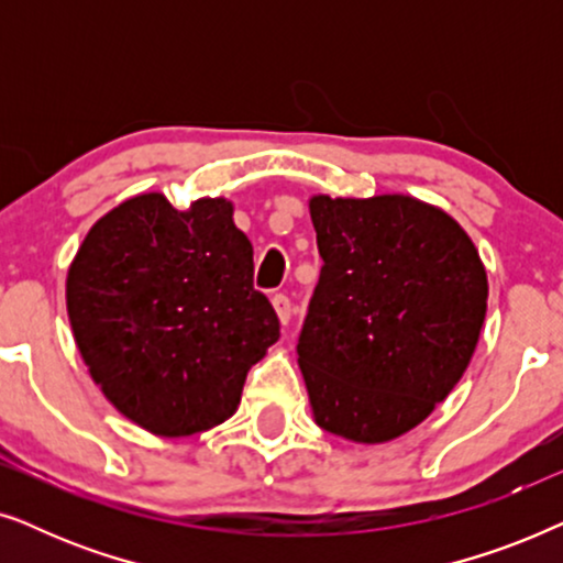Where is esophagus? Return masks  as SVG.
Wrapping results in <instances>:
<instances>
[{
    "instance_id": "1",
    "label": "esophagus",
    "mask_w": 563,
    "mask_h": 563,
    "mask_svg": "<svg viewBox=\"0 0 563 563\" xmlns=\"http://www.w3.org/2000/svg\"><path fill=\"white\" fill-rule=\"evenodd\" d=\"M274 310H276V314H279V320H282V325H287V322L291 320V299L287 297V295H274Z\"/></svg>"
}]
</instances>
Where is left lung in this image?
<instances>
[{"label": "left lung", "mask_w": 563, "mask_h": 563, "mask_svg": "<svg viewBox=\"0 0 563 563\" xmlns=\"http://www.w3.org/2000/svg\"><path fill=\"white\" fill-rule=\"evenodd\" d=\"M322 258L299 333L314 422L356 443L407 433L464 376L487 272L453 218L402 195L310 199Z\"/></svg>", "instance_id": "8db88e82"}]
</instances>
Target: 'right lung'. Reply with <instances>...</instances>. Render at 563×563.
I'll use <instances>...</instances> for the list:
<instances>
[{
	"label": "right lung",
	"mask_w": 563,
	"mask_h": 563,
	"mask_svg": "<svg viewBox=\"0 0 563 563\" xmlns=\"http://www.w3.org/2000/svg\"><path fill=\"white\" fill-rule=\"evenodd\" d=\"M66 305L104 397L166 438L228 420L251 366L279 341V318L253 287V245L220 197L184 212L158 191L114 207L68 268Z\"/></svg>",
	"instance_id": "obj_1"
}]
</instances>
